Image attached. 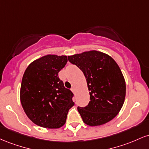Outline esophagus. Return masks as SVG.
<instances>
[{
  "label": "esophagus",
  "instance_id": "esophagus-1",
  "mask_svg": "<svg viewBox=\"0 0 149 149\" xmlns=\"http://www.w3.org/2000/svg\"><path fill=\"white\" fill-rule=\"evenodd\" d=\"M71 91H72L73 92V93H76V90H75V88H73H73H71Z\"/></svg>",
  "mask_w": 149,
  "mask_h": 149
}]
</instances>
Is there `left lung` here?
<instances>
[{
    "instance_id": "1",
    "label": "left lung",
    "mask_w": 149,
    "mask_h": 149,
    "mask_svg": "<svg viewBox=\"0 0 149 149\" xmlns=\"http://www.w3.org/2000/svg\"><path fill=\"white\" fill-rule=\"evenodd\" d=\"M71 64L84 73L90 92V102L78 107L83 121L90 126L104 125L118 115L126 93L125 78L111 57L96 50L69 56Z\"/></svg>"
}]
</instances>
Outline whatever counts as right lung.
Segmentation results:
<instances>
[{
  "label": "right lung",
  "instance_id": "obj_1",
  "mask_svg": "<svg viewBox=\"0 0 149 149\" xmlns=\"http://www.w3.org/2000/svg\"><path fill=\"white\" fill-rule=\"evenodd\" d=\"M67 61V56L47 54L31 63L24 73L20 101L25 113L37 125L62 127L74 105L73 92L58 76Z\"/></svg>",
  "mask_w": 149,
  "mask_h": 149
}]
</instances>
